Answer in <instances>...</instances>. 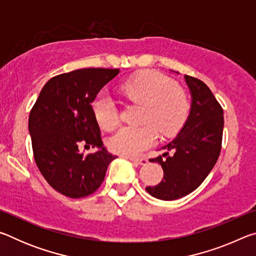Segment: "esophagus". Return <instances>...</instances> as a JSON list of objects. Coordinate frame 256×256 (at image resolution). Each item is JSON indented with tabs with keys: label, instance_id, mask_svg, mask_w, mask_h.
<instances>
[{
	"label": "esophagus",
	"instance_id": "1",
	"mask_svg": "<svg viewBox=\"0 0 256 256\" xmlns=\"http://www.w3.org/2000/svg\"><path fill=\"white\" fill-rule=\"evenodd\" d=\"M128 160H131L134 164H148V159L146 158H136V157H126Z\"/></svg>",
	"mask_w": 256,
	"mask_h": 256
}]
</instances>
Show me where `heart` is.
Returning <instances> with one entry per match:
<instances>
[{
    "label": "heart",
    "instance_id": "obj_1",
    "mask_svg": "<svg viewBox=\"0 0 256 256\" xmlns=\"http://www.w3.org/2000/svg\"><path fill=\"white\" fill-rule=\"evenodd\" d=\"M120 92L132 102L142 105L140 128H123L108 140L116 154L136 156L154 144L157 131L170 136L183 126L188 112V100L184 90L154 71H146L120 86ZM99 126L114 128L118 122L114 102L106 94H99L92 102Z\"/></svg>",
    "mask_w": 256,
    "mask_h": 256
}]
</instances>
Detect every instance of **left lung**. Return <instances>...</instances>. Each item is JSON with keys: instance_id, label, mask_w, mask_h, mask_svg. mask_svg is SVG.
Masks as SVG:
<instances>
[{"instance_id": "1", "label": "left lung", "mask_w": 256, "mask_h": 256, "mask_svg": "<svg viewBox=\"0 0 256 256\" xmlns=\"http://www.w3.org/2000/svg\"><path fill=\"white\" fill-rule=\"evenodd\" d=\"M184 79L190 94V114L174 140L162 148L172 154L164 152L150 159L162 164L164 180L146 190L164 201L176 200L196 190L214 168L222 149V106L204 82L190 76Z\"/></svg>"}]
</instances>
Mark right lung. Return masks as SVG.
I'll return each mask as SVG.
<instances>
[{"mask_svg":"<svg viewBox=\"0 0 256 256\" xmlns=\"http://www.w3.org/2000/svg\"><path fill=\"white\" fill-rule=\"evenodd\" d=\"M120 68H80L52 78L29 115L34 162L52 188L78 198L97 190L116 156L104 146L92 104ZM80 144L98 150L84 155Z\"/></svg>","mask_w":256,"mask_h":256,"instance_id":"1","label":"right lung"}]
</instances>
